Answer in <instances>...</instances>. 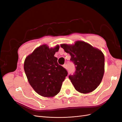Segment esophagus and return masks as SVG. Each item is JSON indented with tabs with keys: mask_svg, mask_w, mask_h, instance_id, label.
<instances>
[{
	"mask_svg": "<svg viewBox=\"0 0 122 122\" xmlns=\"http://www.w3.org/2000/svg\"><path fill=\"white\" fill-rule=\"evenodd\" d=\"M62 67H63L65 69H66V68H67V67H66V65H64L63 66H62Z\"/></svg>",
	"mask_w": 122,
	"mask_h": 122,
	"instance_id": "obj_1",
	"label": "esophagus"
}]
</instances>
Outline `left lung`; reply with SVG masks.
<instances>
[{"label":"left lung","instance_id":"left-lung-1","mask_svg":"<svg viewBox=\"0 0 122 122\" xmlns=\"http://www.w3.org/2000/svg\"><path fill=\"white\" fill-rule=\"evenodd\" d=\"M61 47L71 55L76 66L74 75H70L75 90L87 94L94 91L101 82L104 73V55L99 49L81 41L74 44H61Z\"/></svg>","mask_w":122,"mask_h":122}]
</instances>
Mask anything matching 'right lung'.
<instances>
[{
	"label": "right lung",
	"mask_w": 122,
	"mask_h": 122,
	"mask_svg": "<svg viewBox=\"0 0 122 122\" xmlns=\"http://www.w3.org/2000/svg\"><path fill=\"white\" fill-rule=\"evenodd\" d=\"M60 46L49 48L43 44L26 57L24 69L29 83L39 95L53 97L61 91L68 73L54 56Z\"/></svg>",
	"instance_id": "1"
}]
</instances>
